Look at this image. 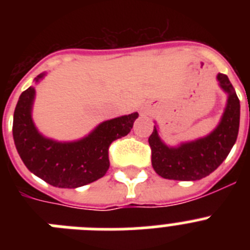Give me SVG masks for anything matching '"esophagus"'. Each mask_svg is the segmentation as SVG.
<instances>
[{
  "instance_id": "34e87169",
  "label": "esophagus",
  "mask_w": 250,
  "mask_h": 250,
  "mask_svg": "<svg viewBox=\"0 0 250 250\" xmlns=\"http://www.w3.org/2000/svg\"><path fill=\"white\" fill-rule=\"evenodd\" d=\"M140 111H141V112H144V114H146V112H149V111H147V109H141Z\"/></svg>"
}]
</instances>
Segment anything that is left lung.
I'll return each mask as SVG.
<instances>
[{
    "label": "left lung",
    "mask_w": 250,
    "mask_h": 250,
    "mask_svg": "<svg viewBox=\"0 0 250 250\" xmlns=\"http://www.w3.org/2000/svg\"><path fill=\"white\" fill-rule=\"evenodd\" d=\"M216 81L227 94V103L219 123L208 135L171 146L161 139L158 125L154 126L149 138L151 164L161 178L182 182L200 180L222 164L235 144L240 120L239 99L227 75L218 74Z\"/></svg>",
    "instance_id": "obj_1"
}]
</instances>
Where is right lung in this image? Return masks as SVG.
I'll list each match as a JSON object with an SVG mask.
<instances>
[{
  "mask_svg": "<svg viewBox=\"0 0 250 250\" xmlns=\"http://www.w3.org/2000/svg\"><path fill=\"white\" fill-rule=\"evenodd\" d=\"M46 72L35 77L39 83ZM36 90L30 86L22 92L13 114V141L17 152L31 173L56 188L83 187L103 178L110 167L109 146L127 135L138 112L100 123L83 138L59 141L40 132L32 119Z\"/></svg>",
  "mask_w": 250,
  "mask_h": 250,
  "instance_id": "obj_1",
  "label": "right lung"
}]
</instances>
